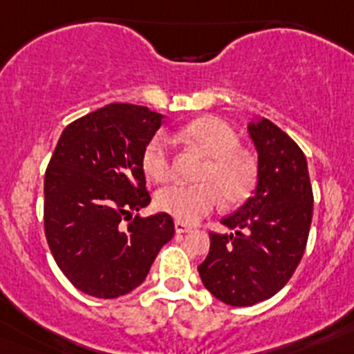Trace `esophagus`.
<instances>
[{
  "label": "esophagus",
  "mask_w": 354,
  "mask_h": 354,
  "mask_svg": "<svg viewBox=\"0 0 354 354\" xmlns=\"http://www.w3.org/2000/svg\"><path fill=\"white\" fill-rule=\"evenodd\" d=\"M192 230V227L186 223H183V221H175V232L177 234H186Z\"/></svg>",
  "instance_id": "1"
}]
</instances>
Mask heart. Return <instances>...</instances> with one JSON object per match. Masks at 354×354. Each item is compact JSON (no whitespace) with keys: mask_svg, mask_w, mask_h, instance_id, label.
Listing matches in <instances>:
<instances>
[{"mask_svg":"<svg viewBox=\"0 0 354 354\" xmlns=\"http://www.w3.org/2000/svg\"><path fill=\"white\" fill-rule=\"evenodd\" d=\"M179 138L207 156L200 174L202 184H171L156 195V207L183 223H195L220 205H236L246 198L255 183L252 159L239 149L236 131L218 117H202L179 131ZM142 165L149 179L165 183L174 174L170 140L156 134L145 145Z\"/></svg>","mask_w":354,"mask_h":354,"instance_id":"obj_1","label":"heart"}]
</instances>
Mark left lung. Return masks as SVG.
<instances>
[{
    "instance_id": "1",
    "label": "left lung",
    "mask_w": 354,
    "mask_h": 354,
    "mask_svg": "<svg viewBox=\"0 0 354 354\" xmlns=\"http://www.w3.org/2000/svg\"><path fill=\"white\" fill-rule=\"evenodd\" d=\"M257 150L253 195L221 223L230 234H211L198 273L205 289L232 306H252L282 289L298 268L312 223L308 167L303 150L268 118L248 124Z\"/></svg>"
}]
</instances>
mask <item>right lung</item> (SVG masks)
<instances>
[{"mask_svg": "<svg viewBox=\"0 0 354 354\" xmlns=\"http://www.w3.org/2000/svg\"><path fill=\"white\" fill-rule=\"evenodd\" d=\"M161 124L145 106L115 102L68 124L56 143L44 179V230L62 273L93 298L136 289L175 234L167 212L133 218L150 204L142 156Z\"/></svg>", "mask_w": 354, "mask_h": 354, "instance_id": "1", "label": "right lung"}]
</instances>
